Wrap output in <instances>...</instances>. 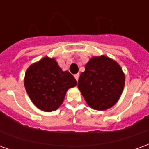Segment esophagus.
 <instances>
[{"label":"esophagus","mask_w":149,"mask_h":149,"mask_svg":"<svg viewBox=\"0 0 149 149\" xmlns=\"http://www.w3.org/2000/svg\"><path fill=\"white\" fill-rule=\"evenodd\" d=\"M74 77H75V78H76V80H77V81H78V79H79V77H80V75H79L77 73V74L75 75Z\"/></svg>","instance_id":"esophagus-1"}]
</instances>
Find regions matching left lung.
Returning <instances> with one entry per match:
<instances>
[{"instance_id": "obj_1", "label": "left lung", "mask_w": 149, "mask_h": 149, "mask_svg": "<svg viewBox=\"0 0 149 149\" xmlns=\"http://www.w3.org/2000/svg\"><path fill=\"white\" fill-rule=\"evenodd\" d=\"M125 76L121 67L105 56H93L81 72L78 88L89 106L95 110L112 108L121 96Z\"/></svg>"}]
</instances>
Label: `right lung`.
Segmentation results:
<instances>
[{
	"label": "right lung",
	"instance_id": "1",
	"mask_svg": "<svg viewBox=\"0 0 149 149\" xmlns=\"http://www.w3.org/2000/svg\"><path fill=\"white\" fill-rule=\"evenodd\" d=\"M24 82L33 103L45 112L57 109L68 88L77 84L69 72L62 71L55 59L48 56L28 68Z\"/></svg>",
	"mask_w": 149,
	"mask_h": 149
}]
</instances>
